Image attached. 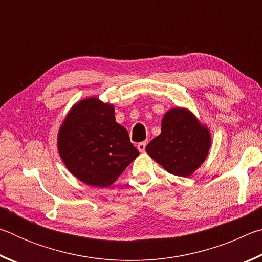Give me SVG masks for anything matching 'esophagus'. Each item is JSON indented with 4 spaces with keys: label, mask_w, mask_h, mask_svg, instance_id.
<instances>
[{
    "label": "esophagus",
    "mask_w": 262,
    "mask_h": 262,
    "mask_svg": "<svg viewBox=\"0 0 262 262\" xmlns=\"http://www.w3.org/2000/svg\"><path fill=\"white\" fill-rule=\"evenodd\" d=\"M145 145H147V142H140V143L137 144V150H139L140 152H143L145 150Z\"/></svg>",
    "instance_id": "34e87169"
}]
</instances>
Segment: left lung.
<instances>
[{
  "label": "left lung",
  "mask_w": 262,
  "mask_h": 262,
  "mask_svg": "<svg viewBox=\"0 0 262 262\" xmlns=\"http://www.w3.org/2000/svg\"><path fill=\"white\" fill-rule=\"evenodd\" d=\"M209 148V130L188 110L177 107L164 115L162 133L145 150L167 172L186 178L205 162Z\"/></svg>",
  "instance_id": "1"
}]
</instances>
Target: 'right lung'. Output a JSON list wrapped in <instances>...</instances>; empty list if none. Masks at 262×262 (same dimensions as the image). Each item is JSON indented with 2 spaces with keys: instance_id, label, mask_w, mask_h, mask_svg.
Masks as SVG:
<instances>
[{
  "instance_id": "1",
  "label": "right lung",
  "mask_w": 262,
  "mask_h": 262,
  "mask_svg": "<svg viewBox=\"0 0 262 262\" xmlns=\"http://www.w3.org/2000/svg\"><path fill=\"white\" fill-rule=\"evenodd\" d=\"M57 148L69 172L95 187L112 185L140 154L126 128L115 122L113 105L97 98L72 108L60 128Z\"/></svg>"
}]
</instances>
